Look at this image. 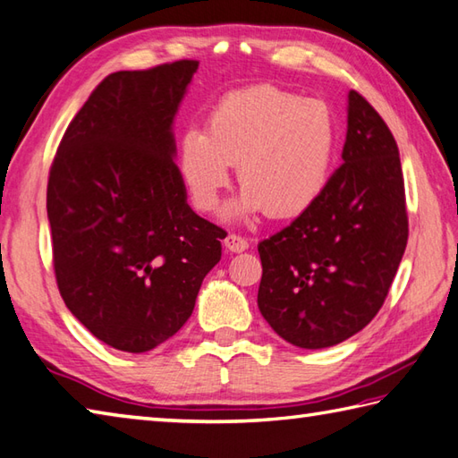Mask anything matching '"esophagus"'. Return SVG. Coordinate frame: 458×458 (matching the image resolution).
I'll use <instances>...</instances> for the list:
<instances>
[{
	"label": "esophagus",
	"mask_w": 458,
	"mask_h": 458,
	"mask_svg": "<svg viewBox=\"0 0 458 458\" xmlns=\"http://www.w3.org/2000/svg\"><path fill=\"white\" fill-rule=\"evenodd\" d=\"M224 246H226V250L234 251V254H240V251H246L248 250V240L242 238L240 234H228L226 240H224Z\"/></svg>",
	"instance_id": "1"
}]
</instances>
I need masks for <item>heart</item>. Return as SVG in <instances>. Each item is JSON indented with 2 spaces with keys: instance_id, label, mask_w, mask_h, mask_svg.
Masks as SVG:
<instances>
[{
  "instance_id": "b5f03b06",
  "label": "heart",
  "mask_w": 458,
  "mask_h": 458,
  "mask_svg": "<svg viewBox=\"0 0 458 458\" xmlns=\"http://www.w3.org/2000/svg\"><path fill=\"white\" fill-rule=\"evenodd\" d=\"M336 149L338 123L327 102L258 84L226 94L214 104L207 128L181 135L179 171L194 207L212 212L238 163L244 187L228 216L293 218L325 192Z\"/></svg>"
}]
</instances>
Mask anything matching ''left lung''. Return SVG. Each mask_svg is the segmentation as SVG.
Returning <instances> with one entry per match:
<instances>
[{"label": "left lung", "instance_id": "left-lung-1", "mask_svg": "<svg viewBox=\"0 0 458 458\" xmlns=\"http://www.w3.org/2000/svg\"><path fill=\"white\" fill-rule=\"evenodd\" d=\"M407 234L397 143L382 115L350 90L343 165L313 207L258 246L261 315L299 348L343 343L382 309Z\"/></svg>", "mask_w": 458, "mask_h": 458}]
</instances>
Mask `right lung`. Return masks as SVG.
Masks as SVG:
<instances>
[{
    "instance_id": "add662e5",
    "label": "right lung",
    "mask_w": 458,
    "mask_h": 458,
    "mask_svg": "<svg viewBox=\"0 0 458 458\" xmlns=\"http://www.w3.org/2000/svg\"><path fill=\"white\" fill-rule=\"evenodd\" d=\"M197 61L120 71L68 125L48 173L56 285L112 348L148 352L192 315L226 232L187 204L173 120Z\"/></svg>"
}]
</instances>
